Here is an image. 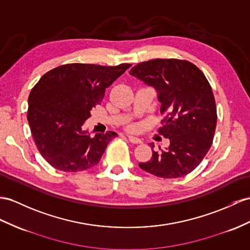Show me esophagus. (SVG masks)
Instances as JSON below:
<instances>
[{
	"instance_id": "34e87169",
	"label": "esophagus",
	"mask_w": 250,
	"mask_h": 250,
	"mask_svg": "<svg viewBox=\"0 0 250 250\" xmlns=\"http://www.w3.org/2000/svg\"><path fill=\"white\" fill-rule=\"evenodd\" d=\"M128 140L133 144H141L142 143L141 139H139L137 137H133V136H128Z\"/></svg>"
}]
</instances>
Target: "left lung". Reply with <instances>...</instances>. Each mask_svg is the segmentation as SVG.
Listing matches in <instances>:
<instances>
[{
    "label": "left lung",
    "mask_w": 250,
    "mask_h": 250,
    "mask_svg": "<svg viewBox=\"0 0 250 250\" xmlns=\"http://www.w3.org/2000/svg\"><path fill=\"white\" fill-rule=\"evenodd\" d=\"M129 74L157 91L160 112L167 114L158 131L169 140L168 147L153 150L139 167L157 177H184L202 162L214 137L217 114L209 82L195 64L179 59L148 60Z\"/></svg>",
    "instance_id": "1"
}]
</instances>
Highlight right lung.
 Segmentation results:
<instances>
[{"label":"right lung","instance_id":"obj_1","mask_svg":"<svg viewBox=\"0 0 250 250\" xmlns=\"http://www.w3.org/2000/svg\"><path fill=\"white\" fill-rule=\"evenodd\" d=\"M130 66L63 64L36 83L28 96L27 121L38 150L53 167L74 173L100 162L118 133L91 137L83 124L92 108L102 103L106 89Z\"/></svg>","mask_w":250,"mask_h":250}]
</instances>
